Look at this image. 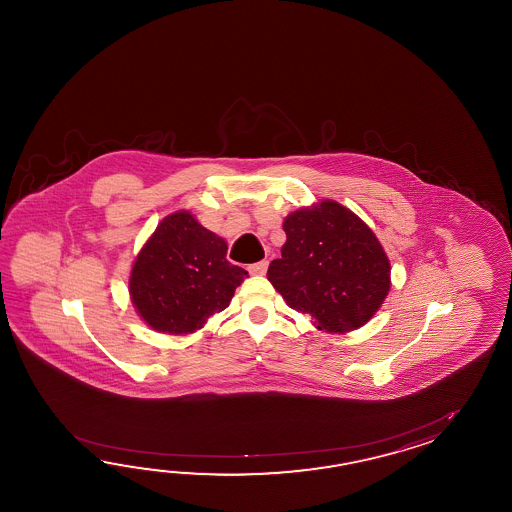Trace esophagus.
Segmentation results:
<instances>
[{
	"label": "esophagus",
	"mask_w": 512,
	"mask_h": 512,
	"mask_svg": "<svg viewBox=\"0 0 512 512\" xmlns=\"http://www.w3.org/2000/svg\"><path fill=\"white\" fill-rule=\"evenodd\" d=\"M267 267H269V261H258V263H252V265H249V272H251V274H265V272H267Z\"/></svg>",
	"instance_id": "34e87169"
}]
</instances>
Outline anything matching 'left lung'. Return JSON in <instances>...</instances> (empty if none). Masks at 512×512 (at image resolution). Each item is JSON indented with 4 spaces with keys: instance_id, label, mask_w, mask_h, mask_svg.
<instances>
[{
    "instance_id": "obj_1",
    "label": "left lung",
    "mask_w": 512,
    "mask_h": 512,
    "mask_svg": "<svg viewBox=\"0 0 512 512\" xmlns=\"http://www.w3.org/2000/svg\"><path fill=\"white\" fill-rule=\"evenodd\" d=\"M283 230L267 278L285 304L326 333L364 326L388 296L392 272L373 230L331 199L291 212Z\"/></svg>"
}]
</instances>
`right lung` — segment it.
I'll list each match as a JSON object with an SVG mask.
<instances>
[{
  "instance_id": "1",
  "label": "right lung",
  "mask_w": 512,
  "mask_h": 512,
  "mask_svg": "<svg viewBox=\"0 0 512 512\" xmlns=\"http://www.w3.org/2000/svg\"><path fill=\"white\" fill-rule=\"evenodd\" d=\"M249 272L227 260V241L186 212L157 225L131 267V302L159 333L188 335L227 309Z\"/></svg>"
}]
</instances>
